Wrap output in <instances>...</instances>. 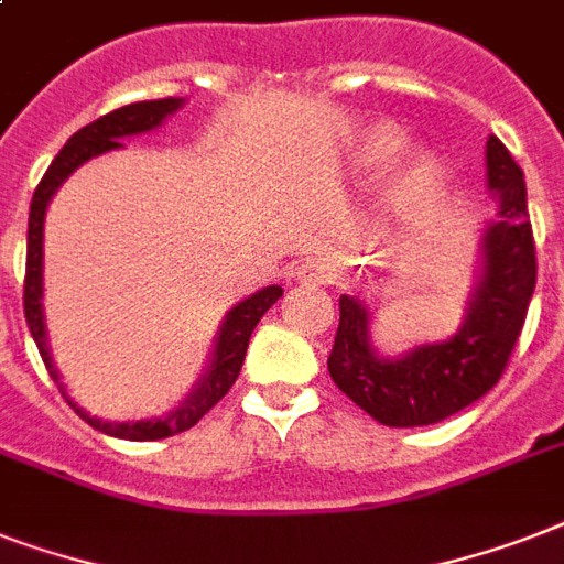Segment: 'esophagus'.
<instances>
[{
	"label": "esophagus",
	"mask_w": 564,
	"mask_h": 564,
	"mask_svg": "<svg viewBox=\"0 0 564 564\" xmlns=\"http://www.w3.org/2000/svg\"><path fill=\"white\" fill-rule=\"evenodd\" d=\"M292 278L304 283H327V272L322 265H299Z\"/></svg>",
	"instance_id": "1"
}]
</instances>
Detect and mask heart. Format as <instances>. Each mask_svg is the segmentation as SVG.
<instances>
[{"mask_svg": "<svg viewBox=\"0 0 564 564\" xmlns=\"http://www.w3.org/2000/svg\"><path fill=\"white\" fill-rule=\"evenodd\" d=\"M398 149H401V137L394 134V131H389V128H377V131H369V134L357 143V149H354V161H357L360 170L380 172L394 161ZM433 175H436V161H433V154L410 152L403 158L394 187L403 195H419L433 184Z\"/></svg>", "mask_w": 564, "mask_h": 564, "instance_id": "b5f03b06", "label": "heart"}]
</instances>
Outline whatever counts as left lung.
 I'll return each mask as SVG.
<instances>
[{
    "instance_id": "1",
    "label": "left lung",
    "mask_w": 564,
    "mask_h": 564,
    "mask_svg": "<svg viewBox=\"0 0 564 564\" xmlns=\"http://www.w3.org/2000/svg\"><path fill=\"white\" fill-rule=\"evenodd\" d=\"M486 181L498 219L480 242V274L465 322L451 339L383 357L371 345V313L357 295L339 299V330L327 371L360 410L386 427H424L480 401L507 369L535 290V242L524 172L498 137L486 140Z\"/></svg>"
}]
</instances>
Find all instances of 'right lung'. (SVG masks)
<instances>
[{
  "label": "right lung",
  "instance_id": "obj_1",
  "mask_svg": "<svg viewBox=\"0 0 564 564\" xmlns=\"http://www.w3.org/2000/svg\"><path fill=\"white\" fill-rule=\"evenodd\" d=\"M184 105V99H154V101H134V105H126V108H117L99 117L90 126H84L82 131H75L66 145L57 152V158L52 161V166L46 170L43 181L34 189V198H31V213H29V251H25V286H22V307H25V322H29V330L37 343V351L46 362L48 375L57 383V389L64 392V398L69 401L78 415H82L93 430H101L108 436L128 438V442H154V438L175 436V433H184L193 424H198L204 412H210L216 403L228 394V389L237 383L239 369H242V360H246L248 339H251V330L257 327V322L263 318V313L272 307L274 301L281 299V286H265V290H257L254 295H248L246 301H239L237 307L230 310L225 322L219 327V336H216V345H213L210 366L204 371V377L195 383L193 392L181 401L178 410L166 412L163 419H149V421H101L90 412H84L78 403L66 394L64 383H61V375L55 369V360L48 354V334H46V318H43V219H46V207L52 202V195L57 193V187L64 184L69 175H73L82 163H87L90 158H99L105 152H113V149H122L119 140L134 134H145V131H154V128L163 126V119L172 117L175 110Z\"/></svg>",
  "mask_w": 564,
  "mask_h": 564
}]
</instances>
